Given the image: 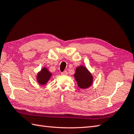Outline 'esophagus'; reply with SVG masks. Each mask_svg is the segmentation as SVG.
<instances>
[{
	"instance_id": "obj_1",
	"label": "esophagus",
	"mask_w": 134,
	"mask_h": 134,
	"mask_svg": "<svg viewBox=\"0 0 134 134\" xmlns=\"http://www.w3.org/2000/svg\"><path fill=\"white\" fill-rule=\"evenodd\" d=\"M61 74H62V75H67L68 74V72H67V71H64L62 72L61 73Z\"/></svg>"
}]
</instances>
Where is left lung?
<instances>
[{"label":"left lung","mask_w":134,"mask_h":134,"mask_svg":"<svg viewBox=\"0 0 134 134\" xmlns=\"http://www.w3.org/2000/svg\"><path fill=\"white\" fill-rule=\"evenodd\" d=\"M74 76L78 87L81 89H86L92 84L93 76L83 65H80L76 69Z\"/></svg>","instance_id":"1"}]
</instances>
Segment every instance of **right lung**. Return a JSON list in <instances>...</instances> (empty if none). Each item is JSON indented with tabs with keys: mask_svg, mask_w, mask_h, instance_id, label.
I'll use <instances>...</instances> for the list:
<instances>
[{
	"mask_svg": "<svg viewBox=\"0 0 134 134\" xmlns=\"http://www.w3.org/2000/svg\"><path fill=\"white\" fill-rule=\"evenodd\" d=\"M52 76V73L49 71L46 67H43L41 70V71H39L37 76H36V80L41 85H45L48 82Z\"/></svg>",
	"mask_w": 134,
	"mask_h": 134,
	"instance_id": "1",
	"label": "right lung"
}]
</instances>
